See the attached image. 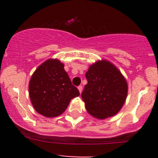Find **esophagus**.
I'll return each instance as SVG.
<instances>
[{
  "label": "esophagus",
  "mask_w": 158,
  "mask_h": 158,
  "mask_svg": "<svg viewBox=\"0 0 158 158\" xmlns=\"http://www.w3.org/2000/svg\"><path fill=\"white\" fill-rule=\"evenodd\" d=\"M78 89H79V92H82V85H79V86H78Z\"/></svg>",
  "instance_id": "34e87169"
}]
</instances>
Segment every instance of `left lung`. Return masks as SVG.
<instances>
[{
  "instance_id": "left-lung-1",
  "label": "left lung",
  "mask_w": 158,
  "mask_h": 158,
  "mask_svg": "<svg viewBox=\"0 0 158 158\" xmlns=\"http://www.w3.org/2000/svg\"><path fill=\"white\" fill-rule=\"evenodd\" d=\"M85 78L88 83L81 95L87 111L98 119L117 114L128 95V84L121 72L107 60H99L89 66Z\"/></svg>"
}]
</instances>
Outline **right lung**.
<instances>
[{
  "label": "right lung",
  "mask_w": 158,
  "mask_h": 158,
  "mask_svg": "<svg viewBox=\"0 0 158 158\" xmlns=\"http://www.w3.org/2000/svg\"><path fill=\"white\" fill-rule=\"evenodd\" d=\"M29 94L35 110L52 118L64 112L72 98L79 96V92L72 84L63 63L56 59H49L32 75Z\"/></svg>",
  "instance_id": "add662e5"
}]
</instances>
